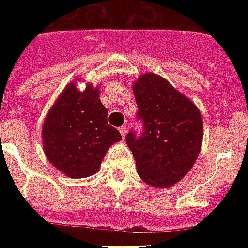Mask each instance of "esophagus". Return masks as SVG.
I'll list each match as a JSON object with an SVG mask.
<instances>
[{"label":"esophagus","mask_w":248,"mask_h":248,"mask_svg":"<svg viewBox=\"0 0 248 248\" xmlns=\"http://www.w3.org/2000/svg\"><path fill=\"white\" fill-rule=\"evenodd\" d=\"M120 132H121V135H122V138L124 139V136H126V134H127V127H126V126H122V127L120 128Z\"/></svg>","instance_id":"34e87169"}]
</instances>
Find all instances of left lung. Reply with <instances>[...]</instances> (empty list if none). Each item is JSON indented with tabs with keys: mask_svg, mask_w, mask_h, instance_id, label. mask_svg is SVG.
Instances as JSON below:
<instances>
[{
	"mask_svg": "<svg viewBox=\"0 0 248 248\" xmlns=\"http://www.w3.org/2000/svg\"><path fill=\"white\" fill-rule=\"evenodd\" d=\"M141 135L128 132L139 176L155 188H169L189 172L200 155L203 122L196 104L155 73L140 76L132 85Z\"/></svg>",
	"mask_w": 248,
	"mask_h": 248,
	"instance_id": "left-lung-1",
	"label": "left lung"
}]
</instances>
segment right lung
Listing matches in <instances>:
<instances>
[{
  "label": "right lung",
  "mask_w": 248,
  "mask_h": 248,
  "mask_svg": "<svg viewBox=\"0 0 248 248\" xmlns=\"http://www.w3.org/2000/svg\"><path fill=\"white\" fill-rule=\"evenodd\" d=\"M108 110L99 99V87L83 91L69 83L48 110L42 127L47 159L67 176L81 179L99 171L112 144L122 139L108 124Z\"/></svg>",
  "instance_id": "right-lung-1"
}]
</instances>
